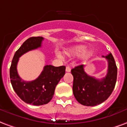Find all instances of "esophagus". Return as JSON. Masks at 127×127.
Returning a JSON list of instances; mask_svg holds the SVG:
<instances>
[{
	"label": "esophagus",
	"instance_id": "obj_1",
	"mask_svg": "<svg viewBox=\"0 0 127 127\" xmlns=\"http://www.w3.org/2000/svg\"><path fill=\"white\" fill-rule=\"evenodd\" d=\"M66 72H70L71 71V67L69 66H67L66 67Z\"/></svg>",
	"mask_w": 127,
	"mask_h": 127
}]
</instances>
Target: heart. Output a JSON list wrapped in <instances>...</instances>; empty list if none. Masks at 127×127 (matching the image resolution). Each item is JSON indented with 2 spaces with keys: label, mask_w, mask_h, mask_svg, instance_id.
Wrapping results in <instances>:
<instances>
[{
  "label": "heart",
  "mask_w": 127,
  "mask_h": 127,
  "mask_svg": "<svg viewBox=\"0 0 127 127\" xmlns=\"http://www.w3.org/2000/svg\"><path fill=\"white\" fill-rule=\"evenodd\" d=\"M64 52L68 56H78L81 54V58L83 61L90 59V56H92V51L86 50V46L84 45H76L72 46L66 50Z\"/></svg>",
  "instance_id": "obj_1"
}]
</instances>
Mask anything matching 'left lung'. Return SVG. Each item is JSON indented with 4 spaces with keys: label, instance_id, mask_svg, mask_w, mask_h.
Instances as JSON below:
<instances>
[{
    "label": "left lung",
    "instance_id": "8db88e82",
    "mask_svg": "<svg viewBox=\"0 0 127 127\" xmlns=\"http://www.w3.org/2000/svg\"><path fill=\"white\" fill-rule=\"evenodd\" d=\"M103 57L108 61V73L102 79L87 75L84 65H79L71 70L73 76V92L79 103L83 106H94L106 100L114 89L117 78V67L111 53Z\"/></svg>",
    "mask_w": 127,
    "mask_h": 127
}]
</instances>
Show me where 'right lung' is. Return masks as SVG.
<instances>
[{"label":"right lung","mask_w":127,"mask_h":127,"mask_svg":"<svg viewBox=\"0 0 127 127\" xmlns=\"http://www.w3.org/2000/svg\"><path fill=\"white\" fill-rule=\"evenodd\" d=\"M42 37H32L23 42L16 51L10 67V79L14 91L25 103L35 106L48 104L53 97L56 85L65 74V66L46 65L40 76L33 81H25L19 76L17 65L21 56L42 46Z\"/></svg>","instance_id":"add662e5"}]
</instances>
